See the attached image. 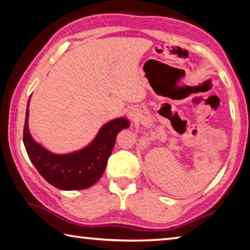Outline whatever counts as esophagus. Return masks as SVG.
<instances>
[{
	"instance_id": "34e87169",
	"label": "esophagus",
	"mask_w": 250,
	"mask_h": 250,
	"mask_svg": "<svg viewBox=\"0 0 250 250\" xmlns=\"http://www.w3.org/2000/svg\"><path fill=\"white\" fill-rule=\"evenodd\" d=\"M126 115H128V117L131 118V119H134V118L137 117V111H135L134 109H130L128 110V113H126Z\"/></svg>"
}]
</instances>
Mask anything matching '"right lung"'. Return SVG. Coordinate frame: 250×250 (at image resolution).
Listing matches in <instances>:
<instances>
[{"label": "right lung", "mask_w": 250, "mask_h": 250, "mask_svg": "<svg viewBox=\"0 0 250 250\" xmlns=\"http://www.w3.org/2000/svg\"><path fill=\"white\" fill-rule=\"evenodd\" d=\"M31 99V97H29ZM25 117L23 141L31 162L40 174L55 188L75 191L90 188L104 174L117 134L130 126L125 117L116 118L101 126L89 145L78 151L56 154L34 140L28 129V105Z\"/></svg>", "instance_id": "right-lung-1"}]
</instances>
